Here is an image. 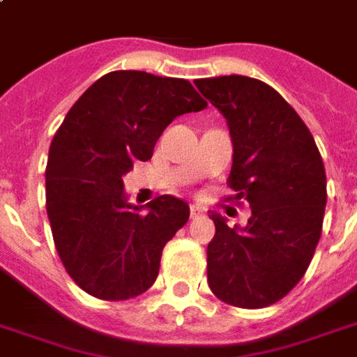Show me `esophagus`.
Listing matches in <instances>:
<instances>
[{
  "label": "esophagus",
  "instance_id": "obj_1",
  "mask_svg": "<svg viewBox=\"0 0 357 357\" xmlns=\"http://www.w3.org/2000/svg\"><path fill=\"white\" fill-rule=\"evenodd\" d=\"M199 218H202V208L199 204H193L191 206V220H199Z\"/></svg>",
  "mask_w": 357,
  "mask_h": 357
}]
</instances>
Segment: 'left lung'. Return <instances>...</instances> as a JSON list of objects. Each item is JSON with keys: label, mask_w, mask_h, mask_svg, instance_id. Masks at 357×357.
I'll use <instances>...</instances> for the list:
<instances>
[{"label": "left lung", "mask_w": 357, "mask_h": 357, "mask_svg": "<svg viewBox=\"0 0 357 357\" xmlns=\"http://www.w3.org/2000/svg\"><path fill=\"white\" fill-rule=\"evenodd\" d=\"M227 120L233 164L227 183L252 210L245 227L212 212L208 284L237 307H266L306 273L321 237L327 179L307 126L275 89L248 76L195 82Z\"/></svg>", "instance_id": "obj_1"}]
</instances>
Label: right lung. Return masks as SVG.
Segmentation results:
<instances>
[{"label":"right lung","mask_w":357,"mask_h":357,"mask_svg":"<svg viewBox=\"0 0 357 357\" xmlns=\"http://www.w3.org/2000/svg\"><path fill=\"white\" fill-rule=\"evenodd\" d=\"M206 109L191 82L114 70L89 86L51 141L45 208L59 258L82 291L128 300L155 283L166 243L189 220V204L160 195L128 202L124 176L153 156L174 118Z\"/></svg>","instance_id":"right-lung-1"}]
</instances>
